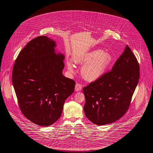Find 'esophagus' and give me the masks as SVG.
Returning a JSON list of instances; mask_svg holds the SVG:
<instances>
[{
	"mask_svg": "<svg viewBox=\"0 0 153 153\" xmlns=\"http://www.w3.org/2000/svg\"><path fill=\"white\" fill-rule=\"evenodd\" d=\"M82 89V85L80 84H76L75 85V91H80Z\"/></svg>",
	"mask_w": 153,
	"mask_h": 153,
	"instance_id": "34e87169",
	"label": "esophagus"
}]
</instances>
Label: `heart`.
Wrapping results in <instances>:
<instances>
[{"instance_id":"1","label":"heart","mask_w":153,"mask_h":153,"mask_svg":"<svg viewBox=\"0 0 153 153\" xmlns=\"http://www.w3.org/2000/svg\"><path fill=\"white\" fill-rule=\"evenodd\" d=\"M74 61L79 64H85L81 68L82 77L88 81H94L105 72L111 64L112 57L111 55L102 50H95L87 54L78 55L74 57ZM68 68L71 72L74 71V65L71 60L66 62Z\"/></svg>"}]
</instances>
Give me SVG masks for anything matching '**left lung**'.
Segmentation results:
<instances>
[{
    "mask_svg": "<svg viewBox=\"0 0 153 153\" xmlns=\"http://www.w3.org/2000/svg\"><path fill=\"white\" fill-rule=\"evenodd\" d=\"M139 71L137 59L126 45L110 71L83 88L84 111L88 119L102 126L123 117L138 83Z\"/></svg>",
    "mask_w": 153,
    "mask_h": 153,
    "instance_id": "8db88e82",
    "label": "left lung"
}]
</instances>
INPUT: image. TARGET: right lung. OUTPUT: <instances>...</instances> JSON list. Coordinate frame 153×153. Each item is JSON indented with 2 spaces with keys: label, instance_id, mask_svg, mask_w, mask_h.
<instances>
[{
  "label": "right lung",
  "instance_id": "1",
  "mask_svg": "<svg viewBox=\"0 0 153 153\" xmlns=\"http://www.w3.org/2000/svg\"><path fill=\"white\" fill-rule=\"evenodd\" d=\"M55 46L47 36L34 38L20 51L13 69L19 108L30 121L41 126H50L60 117L76 84L62 74L64 56L55 53Z\"/></svg>",
  "mask_w": 153,
  "mask_h": 153
}]
</instances>
